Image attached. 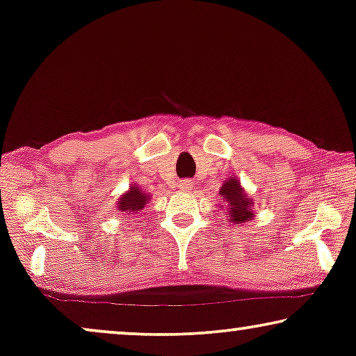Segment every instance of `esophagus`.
<instances>
[{
  "mask_svg": "<svg viewBox=\"0 0 356 356\" xmlns=\"http://www.w3.org/2000/svg\"><path fill=\"white\" fill-rule=\"evenodd\" d=\"M179 187L182 188V190H190V182H188V180H182Z\"/></svg>",
  "mask_w": 356,
  "mask_h": 356,
  "instance_id": "1",
  "label": "esophagus"
}]
</instances>
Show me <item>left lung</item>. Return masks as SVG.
<instances>
[{
	"label": "left lung",
	"instance_id": "8db88e82",
	"mask_svg": "<svg viewBox=\"0 0 356 356\" xmlns=\"http://www.w3.org/2000/svg\"><path fill=\"white\" fill-rule=\"evenodd\" d=\"M221 195L224 204L227 207L229 221L235 224H243L252 221L253 218V202L245 193L237 177H230L222 184Z\"/></svg>",
	"mask_w": 356,
	"mask_h": 356
}]
</instances>
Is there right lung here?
Masks as SVG:
<instances>
[{
    "instance_id": "obj_1",
    "label": "right lung",
    "mask_w": 356,
    "mask_h": 356,
    "mask_svg": "<svg viewBox=\"0 0 356 356\" xmlns=\"http://www.w3.org/2000/svg\"><path fill=\"white\" fill-rule=\"evenodd\" d=\"M149 195H147L145 192H142L137 185L132 184L126 193L121 195L118 202V211L121 213H127V214H134L140 211V209L145 208V204L148 203Z\"/></svg>"
}]
</instances>
